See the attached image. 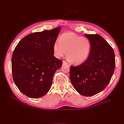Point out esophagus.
I'll return each instance as SVG.
<instances>
[{"instance_id": "34e87169", "label": "esophagus", "mask_w": 124, "mask_h": 124, "mask_svg": "<svg viewBox=\"0 0 124 124\" xmlns=\"http://www.w3.org/2000/svg\"><path fill=\"white\" fill-rule=\"evenodd\" d=\"M62 63H63V65H68V63L67 62L65 61H63L62 62Z\"/></svg>"}]
</instances>
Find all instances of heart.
I'll return each instance as SVG.
<instances>
[{
    "label": "heart",
    "instance_id": "b5f03b06",
    "mask_svg": "<svg viewBox=\"0 0 124 124\" xmlns=\"http://www.w3.org/2000/svg\"><path fill=\"white\" fill-rule=\"evenodd\" d=\"M74 63L79 64L88 57L91 43L88 39L71 32H65L60 36L53 45L54 55L61 58L66 54Z\"/></svg>",
    "mask_w": 124,
    "mask_h": 124
}]
</instances>
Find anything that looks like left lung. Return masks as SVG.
<instances>
[{"mask_svg":"<svg viewBox=\"0 0 124 124\" xmlns=\"http://www.w3.org/2000/svg\"><path fill=\"white\" fill-rule=\"evenodd\" d=\"M85 36L91 42V52L81 65L70 66V78L78 93L92 96L102 91L110 83L115 67V55L113 48L100 35Z\"/></svg>","mask_w":124,"mask_h":124,"instance_id":"8db88e82","label":"left lung"}]
</instances>
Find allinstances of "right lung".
<instances>
[{"label":"right lung","instance_id":"add662e5","mask_svg":"<svg viewBox=\"0 0 124 124\" xmlns=\"http://www.w3.org/2000/svg\"><path fill=\"white\" fill-rule=\"evenodd\" d=\"M61 29L29 34L13 51V81L18 89L30 98H38L47 93L56 71L62 67V62L53 56V45Z\"/></svg>","mask_w":124,"mask_h":124}]
</instances>
